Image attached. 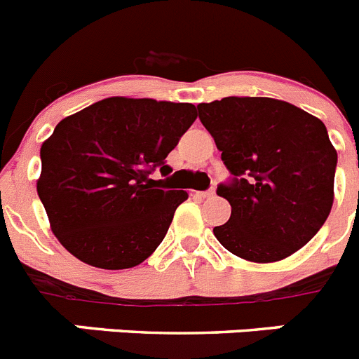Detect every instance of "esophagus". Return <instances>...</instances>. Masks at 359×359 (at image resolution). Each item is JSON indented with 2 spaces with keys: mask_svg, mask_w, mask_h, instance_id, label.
I'll return each instance as SVG.
<instances>
[{
  "mask_svg": "<svg viewBox=\"0 0 359 359\" xmlns=\"http://www.w3.org/2000/svg\"><path fill=\"white\" fill-rule=\"evenodd\" d=\"M196 195H198L200 198H212V196L216 195V191H214V189H209V191H200V193H196Z\"/></svg>",
  "mask_w": 359,
  "mask_h": 359,
  "instance_id": "esophagus-1",
  "label": "esophagus"
}]
</instances>
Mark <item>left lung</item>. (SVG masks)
<instances>
[{
    "label": "left lung",
    "mask_w": 359,
    "mask_h": 359,
    "mask_svg": "<svg viewBox=\"0 0 359 359\" xmlns=\"http://www.w3.org/2000/svg\"><path fill=\"white\" fill-rule=\"evenodd\" d=\"M232 179L217 186L232 214L214 236L251 262L287 259L330 216L337 150L319 118L285 100L225 97L198 104Z\"/></svg>",
    "instance_id": "obj_1"
}]
</instances>
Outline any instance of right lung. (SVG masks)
Here are the masks:
<instances>
[{
	"label": "right lung",
	"mask_w": 359,
	"mask_h": 359,
	"mask_svg": "<svg viewBox=\"0 0 359 359\" xmlns=\"http://www.w3.org/2000/svg\"><path fill=\"white\" fill-rule=\"evenodd\" d=\"M196 120L187 102L109 97L63 118L40 149L36 193L69 253L129 269L163 243L186 191L157 189L166 156Z\"/></svg>",
	"instance_id": "right-lung-1"
}]
</instances>
